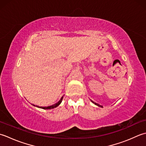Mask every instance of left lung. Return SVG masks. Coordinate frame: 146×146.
I'll return each mask as SVG.
<instances>
[{
    "mask_svg": "<svg viewBox=\"0 0 146 146\" xmlns=\"http://www.w3.org/2000/svg\"><path fill=\"white\" fill-rule=\"evenodd\" d=\"M91 102L93 103H94V105H97V106H100V107H102V108H103V106H102V105H99V104H98V103H95V102H93V101L92 100H91Z\"/></svg>",
    "mask_w": 146,
    "mask_h": 146,
    "instance_id": "1",
    "label": "left lung"
}]
</instances>
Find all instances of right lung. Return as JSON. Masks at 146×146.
<instances>
[{
	"instance_id": "1",
	"label": "right lung",
	"mask_w": 146,
	"mask_h": 146,
	"mask_svg": "<svg viewBox=\"0 0 146 146\" xmlns=\"http://www.w3.org/2000/svg\"><path fill=\"white\" fill-rule=\"evenodd\" d=\"M64 96H62L60 100L58 101V102L57 103H56L55 104H53V105H51V106H37V105H34V104H31L32 105H33L34 106H36L37 108H41V109H44V110H49V109H53L54 108H56V107H57L60 104L62 103V100H63V98H64Z\"/></svg>"
}]
</instances>
